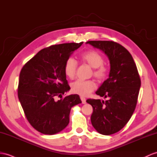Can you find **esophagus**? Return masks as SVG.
I'll list each match as a JSON object with an SVG mask.
<instances>
[{
    "instance_id": "34e87169",
    "label": "esophagus",
    "mask_w": 157,
    "mask_h": 157,
    "mask_svg": "<svg viewBox=\"0 0 157 157\" xmlns=\"http://www.w3.org/2000/svg\"><path fill=\"white\" fill-rule=\"evenodd\" d=\"M81 99L82 104H86V98L84 97H81Z\"/></svg>"
}]
</instances>
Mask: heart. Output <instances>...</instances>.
<instances>
[{
  "instance_id": "b5f03b06",
  "label": "heart",
  "mask_w": 157,
  "mask_h": 157,
  "mask_svg": "<svg viewBox=\"0 0 157 157\" xmlns=\"http://www.w3.org/2000/svg\"><path fill=\"white\" fill-rule=\"evenodd\" d=\"M80 59L82 63L87 64L90 67L93 68V76L98 81H103L108 77L109 69L105 64L104 57L96 51L90 50L82 52L80 55ZM78 63L72 57L68 58L64 64V74L68 78L71 79L74 78L76 70H77ZM96 85L93 80L82 81L77 80L72 83L71 90L75 94H78L81 96H86L92 91H93Z\"/></svg>"
}]
</instances>
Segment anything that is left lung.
I'll list each match as a JSON object with an SVG mask.
<instances>
[{
  "label": "left lung",
  "instance_id": "1",
  "mask_svg": "<svg viewBox=\"0 0 157 157\" xmlns=\"http://www.w3.org/2000/svg\"><path fill=\"white\" fill-rule=\"evenodd\" d=\"M101 50L109 57V78L99 87L96 94L107 101L88 99L93 112L91 123L97 131L104 135L116 133L131 118L136 108L140 87V78L136 64L130 52L116 42L90 40L86 42Z\"/></svg>",
  "mask_w": 157,
  "mask_h": 157
}]
</instances>
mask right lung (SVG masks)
Returning a JSON list of instances; mask_svg holds the SVG:
<instances>
[{"label": "right lung", "mask_w": 157, "mask_h": 157, "mask_svg": "<svg viewBox=\"0 0 157 157\" xmlns=\"http://www.w3.org/2000/svg\"><path fill=\"white\" fill-rule=\"evenodd\" d=\"M82 43H64L42 49L21 71L19 101L29 123L44 135L63 131L69 123L71 108L81 103L78 94H71L59 101L56 98H62L71 89L64 64Z\"/></svg>", "instance_id": "add662e5"}]
</instances>
